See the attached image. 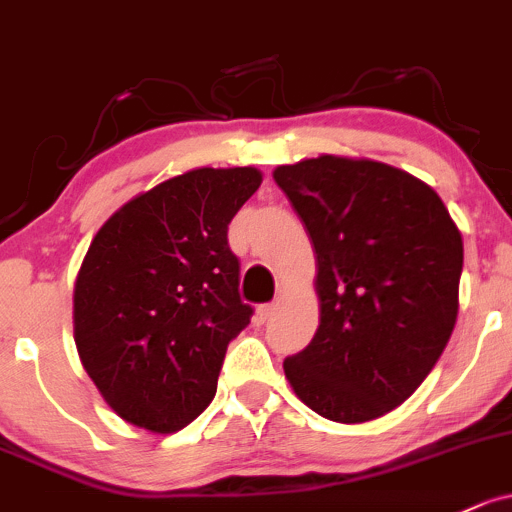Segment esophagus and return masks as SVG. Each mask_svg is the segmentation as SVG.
Here are the masks:
<instances>
[{"mask_svg": "<svg viewBox=\"0 0 512 512\" xmlns=\"http://www.w3.org/2000/svg\"><path fill=\"white\" fill-rule=\"evenodd\" d=\"M276 310H278L276 302H268V305H261V307H258V310H256V320H258V322L271 320L273 312H276Z\"/></svg>", "mask_w": 512, "mask_h": 512, "instance_id": "obj_1", "label": "esophagus"}]
</instances>
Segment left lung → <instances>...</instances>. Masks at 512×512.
Returning <instances> with one entry per match:
<instances>
[{"label": "left lung", "mask_w": 512, "mask_h": 512, "mask_svg": "<svg viewBox=\"0 0 512 512\" xmlns=\"http://www.w3.org/2000/svg\"><path fill=\"white\" fill-rule=\"evenodd\" d=\"M317 254L320 327L283 361L295 395L327 420L368 422L415 393L459 312L464 244L430 185L368 158L278 166Z\"/></svg>", "instance_id": "1"}]
</instances>
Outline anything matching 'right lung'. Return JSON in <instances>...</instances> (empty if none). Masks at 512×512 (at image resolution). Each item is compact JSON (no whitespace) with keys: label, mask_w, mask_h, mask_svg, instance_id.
Wrapping results in <instances>:
<instances>
[{"label":"right lung","mask_w":512,"mask_h":512,"mask_svg":"<svg viewBox=\"0 0 512 512\" xmlns=\"http://www.w3.org/2000/svg\"><path fill=\"white\" fill-rule=\"evenodd\" d=\"M261 180L256 168L188 170L119 207L92 239L75 280V344L131 425L178 432L212 403L227 346L254 315L227 229Z\"/></svg>","instance_id":"1"}]
</instances>
